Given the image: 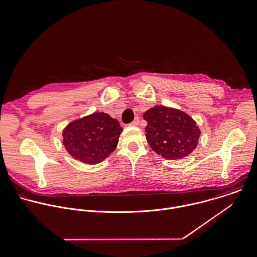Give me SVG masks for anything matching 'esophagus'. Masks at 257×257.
I'll use <instances>...</instances> for the list:
<instances>
[{"mask_svg": "<svg viewBox=\"0 0 257 257\" xmlns=\"http://www.w3.org/2000/svg\"><path fill=\"white\" fill-rule=\"evenodd\" d=\"M139 121H140V120H139V118H138V117H136V118H135V119L130 123V125H131V126H137V125L139 124Z\"/></svg>", "mask_w": 257, "mask_h": 257, "instance_id": "34e87169", "label": "esophagus"}]
</instances>
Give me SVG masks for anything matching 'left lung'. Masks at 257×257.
Segmentation results:
<instances>
[{
	"mask_svg": "<svg viewBox=\"0 0 257 257\" xmlns=\"http://www.w3.org/2000/svg\"><path fill=\"white\" fill-rule=\"evenodd\" d=\"M146 138L155 152L165 159L177 160L191 154L198 145L200 129L185 112L156 106L144 113Z\"/></svg>",
	"mask_w": 257,
	"mask_h": 257,
	"instance_id": "1",
	"label": "left lung"
}]
</instances>
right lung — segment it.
<instances>
[{
  "instance_id": "1",
  "label": "right lung",
  "mask_w": 257,
  "mask_h": 257,
  "mask_svg": "<svg viewBox=\"0 0 257 257\" xmlns=\"http://www.w3.org/2000/svg\"><path fill=\"white\" fill-rule=\"evenodd\" d=\"M119 122L106 113L75 120L63 130V145L74 159L94 165L111 154L122 132Z\"/></svg>"
}]
</instances>
